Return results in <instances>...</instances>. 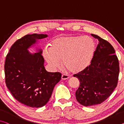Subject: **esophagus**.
I'll use <instances>...</instances> for the list:
<instances>
[{
	"label": "esophagus",
	"mask_w": 124,
	"mask_h": 124,
	"mask_svg": "<svg viewBox=\"0 0 124 124\" xmlns=\"http://www.w3.org/2000/svg\"><path fill=\"white\" fill-rule=\"evenodd\" d=\"M69 79V76L65 74H62V80H66Z\"/></svg>",
	"instance_id": "esophagus-1"
}]
</instances>
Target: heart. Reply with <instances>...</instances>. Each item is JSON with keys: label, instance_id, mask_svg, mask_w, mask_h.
Segmentation results:
<instances>
[{"label": "heart", "instance_id": "b5f03b06", "mask_svg": "<svg viewBox=\"0 0 124 124\" xmlns=\"http://www.w3.org/2000/svg\"><path fill=\"white\" fill-rule=\"evenodd\" d=\"M95 47L94 40L89 36L69 35L51 41L50 47L44 48L43 55L51 70L59 68L62 59L65 67L77 73L90 63Z\"/></svg>", "mask_w": 124, "mask_h": 124}]
</instances>
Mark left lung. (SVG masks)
<instances>
[{"label": "left lung", "instance_id": "8db88e82", "mask_svg": "<svg viewBox=\"0 0 124 124\" xmlns=\"http://www.w3.org/2000/svg\"><path fill=\"white\" fill-rule=\"evenodd\" d=\"M91 35L99 41L91 64L74 75L80 82L76 98L85 106L100 104L107 99L117 86L120 70L113 46L98 35Z\"/></svg>", "mask_w": 124, "mask_h": 124}]
</instances>
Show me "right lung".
I'll list each match as a JSON object with an SVG mask.
<instances>
[{"label": "right lung", "mask_w": 124, "mask_h": 124, "mask_svg": "<svg viewBox=\"0 0 124 124\" xmlns=\"http://www.w3.org/2000/svg\"><path fill=\"white\" fill-rule=\"evenodd\" d=\"M46 34H28L10 47L5 59V83L14 98L31 108H40L48 102L62 74L45 70L41 49L31 54L28 49Z\"/></svg>", "instance_id": "right-lung-1"}]
</instances>
